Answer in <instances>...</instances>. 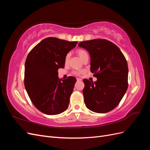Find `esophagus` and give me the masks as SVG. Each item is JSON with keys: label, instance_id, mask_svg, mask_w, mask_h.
Returning a JSON list of instances; mask_svg holds the SVG:
<instances>
[{"label": "esophagus", "instance_id": "1", "mask_svg": "<svg viewBox=\"0 0 150 150\" xmlns=\"http://www.w3.org/2000/svg\"><path fill=\"white\" fill-rule=\"evenodd\" d=\"M77 81H82V79H81V78H77Z\"/></svg>", "mask_w": 150, "mask_h": 150}]
</instances>
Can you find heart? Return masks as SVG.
<instances>
[{"mask_svg":"<svg viewBox=\"0 0 150 150\" xmlns=\"http://www.w3.org/2000/svg\"><path fill=\"white\" fill-rule=\"evenodd\" d=\"M76 52H77V54H78L79 56L80 57V58L82 60L84 59L85 57L88 56V54L87 51H86V50H84L83 49H77L76 50ZM70 55H71L70 53H67L66 55L65 59H64L66 63H67L68 61H69V58H70ZM72 74H74V75H76V76H79V75H80L81 74V71H72Z\"/></svg>","mask_w":150,"mask_h":150,"instance_id":"b5f03b06","label":"heart"}]
</instances>
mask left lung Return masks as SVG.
<instances>
[{
	"instance_id": "8db88e82",
	"label": "left lung",
	"mask_w": 150,
	"mask_h": 150,
	"mask_svg": "<svg viewBox=\"0 0 150 150\" xmlns=\"http://www.w3.org/2000/svg\"><path fill=\"white\" fill-rule=\"evenodd\" d=\"M91 56V71L97 81L84 79L83 93L86 106L98 113L115 109L128 89V67L120 48L106 39H96L80 42Z\"/></svg>"
}]
</instances>
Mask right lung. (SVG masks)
Returning <instances> with one entry per match:
<instances>
[{
  "label": "right lung",
  "mask_w": 150,
  "mask_h": 150,
  "mask_svg": "<svg viewBox=\"0 0 150 150\" xmlns=\"http://www.w3.org/2000/svg\"><path fill=\"white\" fill-rule=\"evenodd\" d=\"M77 43L47 38L36 45L26 58L25 88L32 103L44 114H60L69 106L76 79L69 76L61 81L57 71L64 67L66 55Z\"/></svg>",
  "instance_id": "add662e5"
}]
</instances>
